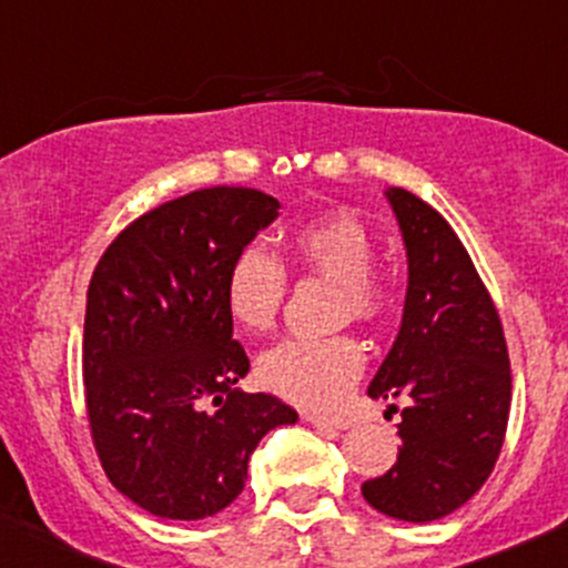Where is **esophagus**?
Segmentation results:
<instances>
[{
    "instance_id": "obj_1",
    "label": "esophagus",
    "mask_w": 568,
    "mask_h": 568,
    "mask_svg": "<svg viewBox=\"0 0 568 568\" xmlns=\"http://www.w3.org/2000/svg\"><path fill=\"white\" fill-rule=\"evenodd\" d=\"M305 420L316 428H335V432H343V428L352 426L348 417H326V415H316V412H305Z\"/></svg>"
}]
</instances>
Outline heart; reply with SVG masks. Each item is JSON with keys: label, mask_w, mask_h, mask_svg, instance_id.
Wrapping results in <instances>:
<instances>
[{"label": "heart", "mask_w": 568, "mask_h": 568, "mask_svg": "<svg viewBox=\"0 0 568 568\" xmlns=\"http://www.w3.org/2000/svg\"><path fill=\"white\" fill-rule=\"evenodd\" d=\"M285 261L341 285L343 307L354 318H374L385 291L371 274L376 247L368 227L348 211H324L285 233ZM285 296V272L263 247H244L225 277L227 316L242 332L263 335L277 321ZM363 348L352 337H296L266 352L257 379L280 398L305 406H332L363 371Z\"/></svg>", "instance_id": "heart-1"}]
</instances>
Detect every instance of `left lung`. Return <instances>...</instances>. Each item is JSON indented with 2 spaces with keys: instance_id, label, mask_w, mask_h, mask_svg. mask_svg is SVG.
<instances>
[{
  "instance_id": "obj_1",
  "label": "left lung",
  "mask_w": 568,
  "mask_h": 568,
  "mask_svg": "<svg viewBox=\"0 0 568 568\" xmlns=\"http://www.w3.org/2000/svg\"><path fill=\"white\" fill-rule=\"evenodd\" d=\"M387 203L406 250L400 329L368 385L371 398H406L398 462L363 484L393 519L434 523L484 486L511 409L506 335L489 291L439 211L406 189Z\"/></svg>"
}]
</instances>
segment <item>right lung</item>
<instances>
[{"mask_svg": "<svg viewBox=\"0 0 568 568\" xmlns=\"http://www.w3.org/2000/svg\"><path fill=\"white\" fill-rule=\"evenodd\" d=\"M277 214L257 189L189 192L131 222L90 280L93 443L114 489L153 517L220 514L242 495L257 443L300 420L274 395L236 387L250 359L225 307L233 257Z\"/></svg>", "mask_w": 568, "mask_h": 568, "instance_id": "obj_1", "label": "right lung"}]
</instances>
